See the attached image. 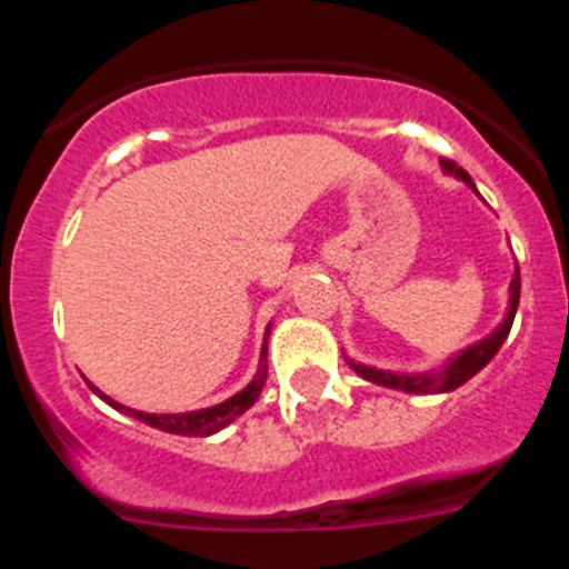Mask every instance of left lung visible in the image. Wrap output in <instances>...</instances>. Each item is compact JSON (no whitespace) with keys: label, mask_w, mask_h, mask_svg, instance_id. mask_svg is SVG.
<instances>
[{"label":"left lung","mask_w":569,"mask_h":569,"mask_svg":"<svg viewBox=\"0 0 569 569\" xmlns=\"http://www.w3.org/2000/svg\"><path fill=\"white\" fill-rule=\"evenodd\" d=\"M441 168L450 170V173H456L461 182H467L472 190H476V184H472V179L467 176L465 168H456V162H450V159H441ZM519 296H521V273L516 270V276H512V281H510V310H507L505 325H501V328L496 330L492 336L481 339L479 345L467 347L465 353L456 356V359L450 361L445 370H436V373L407 376V373H387V370H376V367L356 365V361H350V367H353L361 379L376 381V385H385V387H396V390H405V393H447V390H456V387H461L467 379H472V376L479 373L481 367H485L492 356L499 353V347L505 345L507 333H510V328H512L516 310H519Z\"/></svg>","instance_id":"obj_1"}]
</instances>
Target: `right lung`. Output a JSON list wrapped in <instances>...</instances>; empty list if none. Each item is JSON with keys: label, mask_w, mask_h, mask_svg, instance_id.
<instances>
[{"label": "right lung", "mask_w": 569, "mask_h": 569, "mask_svg": "<svg viewBox=\"0 0 569 569\" xmlns=\"http://www.w3.org/2000/svg\"><path fill=\"white\" fill-rule=\"evenodd\" d=\"M270 333V328H268ZM264 379H268V339H264V347H261V359H259V373H256V379L250 381L241 393H236L233 399L222 401V405L216 407H208V410H196V413H136V410H128V407L116 405L113 399H108V396H102L97 390L99 396H102L108 405L119 407V410H124V413H133L136 419L144 421V425L156 427V430H164V433H176V436H210L216 433V430H222V427H228L230 421L236 419V416H241L244 410H248L250 405H253L256 399H259L261 387H264Z\"/></svg>", "instance_id": "right-lung-1"}]
</instances>
